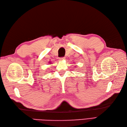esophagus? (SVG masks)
Instances as JSON below:
<instances>
[{"label":"esophagus","mask_w":127,"mask_h":127,"mask_svg":"<svg viewBox=\"0 0 127 127\" xmlns=\"http://www.w3.org/2000/svg\"><path fill=\"white\" fill-rule=\"evenodd\" d=\"M64 59H65L64 57H61V58H59V60L61 61V60H64Z\"/></svg>","instance_id":"1"}]
</instances>
